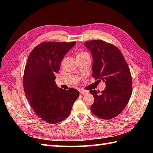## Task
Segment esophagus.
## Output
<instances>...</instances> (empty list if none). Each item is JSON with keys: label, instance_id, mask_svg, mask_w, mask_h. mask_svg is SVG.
Here are the masks:
<instances>
[{"label": "esophagus", "instance_id": "1", "mask_svg": "<svg viewBox=\"0 0 153 153\" xmlns=\"http://www.w3.org/2000/svg\"><path fill=\"white\" fill-rule=\"evenodd\" d=\"M79 92L81 94H82V95H86V94L89 93L87 91H85V90H80Z\"/></svg>", "mask_w": 153, "mask_h": 153}]
</instances>
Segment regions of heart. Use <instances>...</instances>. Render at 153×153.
<instances>
[{
  "label": "heart",
  "instance_id": "heart-1",
  "mask_svg": "<svg viewBox=\"0 0 153 153\" xmlns=\"http://www.w3.org/2000/svg\"><path fill=\"white\" fill-rule=\"evenodd\" d=\"M86 55H89V54L86 53V52H79V53H77V56H86Z\"/></svg>",
  "mask_w": 153,
  "mask_h": 153
}]
</instances>
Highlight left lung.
Instances as JSON below:
<instances>
[{"mask_svg": "<svg viewBox=\"0 0 153 153\" xmlns=\"http://www.w3.org/2000/svg\"><path fill=\"white\" fill-rule=\"evenodd\" d=\"M85 47L93 57L92 76L105 83L101 93L91 90L95 102L91 112L102 119L118 116L128 105L132 93V79L128 65L118 48L101 40L87 41Z\"/></svg>", "mask_w": 153, "mask_h": 153, "instance_id": "left-lung-1", "label": "left lung"}]
</instances>
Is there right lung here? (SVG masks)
Listing matches in <instances>:
<instances>
[{"instance_id":"obj_1","label":"right lung","mask_w":153,"mask_h":153,"mask_svg":"<svg viewBox=\"0 0 153 153\" xmlns=\"http://www.w3.org/2000/svg\"><path fill=\"white\" fill-rule=\"evenodd\" d=\"M76 44L44 42L28 57L23 82L25 96L35 114L49 124L66 119L79 95L77 90H64L54 82L63 58Z\"/></svg>"}]
</instances>
